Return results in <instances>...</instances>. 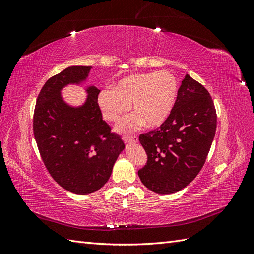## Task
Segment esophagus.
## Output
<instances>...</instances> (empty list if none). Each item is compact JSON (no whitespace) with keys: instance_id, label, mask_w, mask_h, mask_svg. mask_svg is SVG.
<instances>
[{"instance_id":"esophagus-1","label":"esophagus","mask_w":254,"mask_h":254,"mask_svg":"<svg viewBox=\"0 0 254 254\" xmlns=\"http://www.w3.org/2000/svg\"><path fill=\"white\" fill-rule=\"evenodd\" d=\"M123 140H124L125 143H136L137 141H139V139H137L136 135H133V136H124V137H123Z\"/></svg>"}]
</instances>
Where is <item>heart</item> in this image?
Returning <instances> with one entry per match:
<instances>
[{
    "mask_svg": "<svg viewBox=\"0 0 254 254\" xmlns=\"http://www.w3.org/2000/svg\"><path fill=\"white\" fill-rule=\"evenodd\" d=\"M179 93L176 76L168 71L139 73L126 76L112 89H104L97 104L105 120L118 121L131 104L135 112L117 126L120 132H130L143 126L158 127L168 119Z\"/></svg>",
    "mask_w": 254,
    "mask_h": 254,
    "instance_id": "b5f03b06",
    "label": "heart"
}]
</instances>
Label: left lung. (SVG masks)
<instances>
[{"instance_id":"8db88e82","label":"left lung","mask_w":254,"mask_h":254,"mask_svg":"<svg viewBox=\"0 0 254 254\" xmlns=\"http://www.w3.org/2000/svg\"><path fill=\"white\" fill-rule=\"evenodd\" d=\"M216 122L209 92L187 74L170 117L160 128L139 137L147 153V163L137 172L144 186L160 195L189 186L205 162Z\"/></svg>"}]
</instances>
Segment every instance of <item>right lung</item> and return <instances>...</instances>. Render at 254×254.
<instances>
[{"instance_id": "right-lung-1", "label": "right lung", "mask_w": 254, "mask_h": 254, "mask_svg": "<svg viewBox=\"0 0 254 254\" xmlns=\"http://www.w3.org/2000/svg\"><path fill=\"white\" fill-rule=\"evenodd\" d=\"M92 66L73 65L44 83L37 98L34 134L44 165L60 187L77 195L92 194L109 180L125 144L111 133L97 104L101 90L86 87L82 105L63 98L68 84L81 86Z\"/></svg>"}]
</instances>
